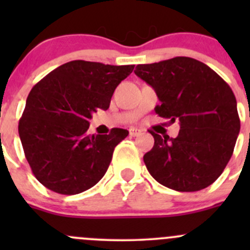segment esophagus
<instances>
[{"label":"esophagus","instance_id":"1","mask_svg":"<svg viewBox=\"0 0 250 250\" xmlns=\"http://www.w3.org/2000/svg\"><path fill=\"white\" fill-rule=\"evenodd\" d=\"M141 132H143V130L139 129V128L133 127V128H130V129H129L130 137H138V135L141 134Z\"/></svg>","mask_w":250,"mask_h":250}]
</instances>
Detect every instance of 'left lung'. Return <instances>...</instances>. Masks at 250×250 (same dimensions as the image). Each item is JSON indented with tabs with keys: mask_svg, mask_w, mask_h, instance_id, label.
<instances>
[{
	"mask_svg": "<svg viewBox=\"0 0 250 250\" xmlns=\"http://www.w3.org/2000/svg\"><path fill=\"white\" fill-rule=\"evenodd\" d=\"M134 72L155 89L161 102L156 113L180 125L176 138L150 130L155 145L144 155L148 173L181 192L208 188L225 169L241 129L230 85L188 57L138 65Z\"/></svg>",
	"mask_w": 250,
	"mask_h": 250,
	"instance_id": "obj_1",
	"label": "left lung"
}]
</instances>
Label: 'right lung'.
I'll list each match as a JSON object with an SVG mask.
<instances>
[{"instance_id":"right-lung-1","label":"right lung","mask_w":250,"mask_h":250,"mask_svg":"<svg viewBox=\"0 0 250 250\" xmlns=\"http://www.w3.org/2000/svg\"><path fill=\"white\" fill-rule=\"evenodd\" d=\"M134 65H105L74 60L57 67L34 85L19 121L25 157L37 180L62 195H77L106 173L113 150L128 135H90L89 120L107 110L116 87Z\"/></svg>"}]
</instances>
